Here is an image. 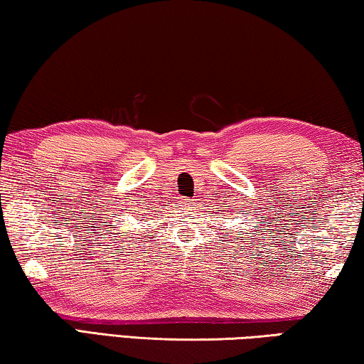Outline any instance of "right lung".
Returning a JSON list of instances; mask_svg holds the SVG:
<instances>
[{
	"label": "right lung",
	"mask_w": 364,
	"mask_h": 364,
	"mask_svg": "<svg viewBox=\"0 0 364 364\" xmlns=\"http://www.w3.org/2000/svg\"><path fill=\"white\" fill-rule=\"evenodd\" d=\"M122 211H124V208H117V215H115V216H125L124 213H122ZM125 213H130V210H125ZM115 216L109 218V215H107V220H114ZM119 220H122V218H119ZM114 223H115V221H109L107 226H114ZM109 234H112V232H109ZM119 234H120V232H119ZM117 240H119V239H117Z\"/></svg>",
	"instance_id": "obj_1"
}]
</instances>
